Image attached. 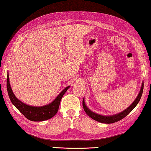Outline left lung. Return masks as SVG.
<instances>
[{
  "instance_id": "left-lung-1",
  "label": "left lung",
  "mask_w": 151,
  "mask_h": 151,
  "mask_svg": "<svg viewBox=\"0 0 151 151\" xmlns=\"http://www.w3.org/2000/svg\"><path fill=\"white\" fill-rule=\"evenodd\" d=\"M143 88H144V83H142V86H141L139 94L138 95V96L136 98L132 104H131V106H129L127 109H126L125 110H124L123 111H122L118 114H115V115H113V116H102V115H99L96 113H94V112L91 111V110L87 107V106H86L84 99H83V109H84L86 114H87L90 118H91L92 119H95V120H96L97 122H99L104 123V124H111V123L116 122L121 120L122 119L125 118V117L127 116L128 114H130V112L132 111L133 109L136 106V105L138 104V102L140 101L141 96H142V94L143 92Z\"/></svg>"
}]
</instances>
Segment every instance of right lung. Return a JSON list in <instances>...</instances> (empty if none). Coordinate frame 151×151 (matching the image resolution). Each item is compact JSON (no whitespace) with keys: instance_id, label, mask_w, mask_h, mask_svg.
<instances>
[{"instance_id":"1","label":"right lung","mask_w":151,"mask_h":151,"mask_svg":"<svg viewBox=\"0 0 151 151\" xmlns=\"http://www.w3.org/2000/svg\"><path fill=\"white\" fill-rule=\"evenodd\" d=\"M6 87L9 96L12 104L15 106L16 108L26 118L33 122H41L52 118V117H54L56 114L57 112H58L61 99L70 87L68 86V87L64 88L52 103L41 107L29 106V105L21 102L20 100H19L15 97V95H14L13 91L11 89L10 83H9V74L7 75L6 78Z\"/></svg>"}]
</instances>
